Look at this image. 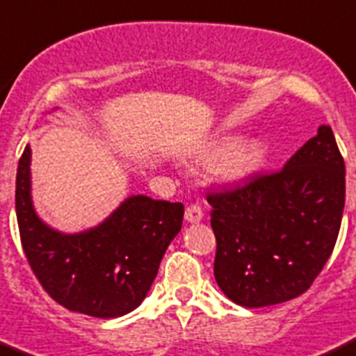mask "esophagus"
<instances>
[{"label": "esophagus", "mask_w": 356, "mask_h": 356, "mask_svg": "<svg viewBox=\"0 0 356 356\" xmlns=\"http://www.w3.org/2000/svg\"><path fill=\"white\" fill-rule=\"evenodd\" d=\"M202 218H204V211H202L200 205L193 204L186 207L184 219L188 221V223H198V221H202Z\"/></svg>", "instance_id": "1"}]
</instances>
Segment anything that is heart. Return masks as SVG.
Returning <instances> with one entry per match:
<instances>
[{
	"mask_svg": "<svg viewBox=\"0 0 356 356\" xmlns=\"http://www.w3.org/2000/svg\"><path fill=\"white\" fill-rule=\"evenodd\" d=\"M205 158H218L212 165L216 179L227 184H238L264 168L267 161V145L261 138H245L235 142L234 137L214 140L204 149Z\"/></svg>",
	"mask_w": 356,
	"mask_h": 356,
	"instance_id": "1",
	"label": "heart"
}]
</instances>
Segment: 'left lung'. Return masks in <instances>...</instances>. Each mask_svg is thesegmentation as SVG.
<instances>
[{
  "label": "left lung",
  "mask_w": 356,
  "mask_h": 356,
  "mask_svg": "<svg viewBox=\"0 0 356 356\" xmlns=\"http://www.w3.org/2000/svg\"><path fill=\"white\" fill-rule=\"evenodd\" d=\"M346 170L330 126L305 142L283 170L211 191L214 277L242 307L304 293L330 258L346 197Z\"/></svg>",
  "instance_id": "1"
}]
</instances>
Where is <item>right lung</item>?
<instances>
[{"label":"right lung","instance_id":"1","mask_svg":"<svg viewBox=\"0 0 356 356\" xmlns=\"http://www.w3.org/2000/svg\"><path fill=\"white\" fill-rule=\"evenodd\" d=\"M15 212L22 249L43 290L70 311L107 320L131 313L147 297L163 254L181 232L184 205L131 195L96 227L63 234L36 214L26 145Z\"/></svg>","mask_w":356,"mask_h":356}]
</instances>
